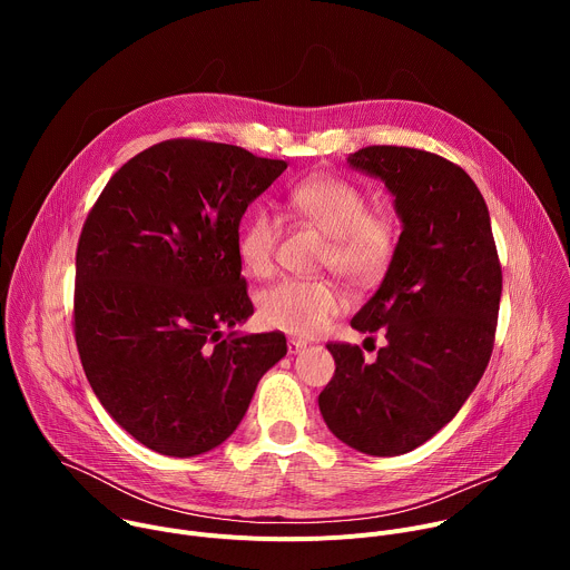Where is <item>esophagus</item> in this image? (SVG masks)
I'll list each match as a JSON object with an SVG mask.
<instances>
[{
	"instance_id": "1",
	"label": "esophagus",
	"mask_w": 570,
	"mask_h": 570,
	"mask_svg": "<svg viewBox=\"0 0 570 570\" xmlns=\"http://www.w3.org/2000/svg\"><path fill=\"white\" fill-rule=\"evenodd\" d=\"M304 347H306V343H304V341H297V338H288V354H291V356L299 354Z\"/></svg>"
}]
</instances>
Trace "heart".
<instances>
[{"instance_id": "heart-1", "label": "heart", "mask_w": 570, "mask_h": 570, "mask_svg": "<svg viewBox=\"0 0 570 570\" xmlns=\"http://www.w3.org/2000/svg\"><path fill=\"white\" fill-rule=\"evenodd\" d=\"M286 207L332 238L324 264L358 286L379 282L394 257V232L387 218L370 214L367 194L338 176H308L286 191ZM279 227L257 207L238 229V257L248 273L273 271ZM259 320L271 330L315 336L343 308V293L330 282L286 277L262 291Z\"/></svg>"}]
</instances>
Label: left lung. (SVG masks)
I'll return each instance as SVG.
<instances>
[{"label":"left lung","mask_w":570,"mask_h":570,"mask_svg":"<svg viewBox=\"0 0 570 570\" xmlns=\"http://www.w3.org/2000/svg\"><path fill=\"white\" fill-rule=\"evenodd\" d=\"M347 165L394 198L401 234L379 291L352 317L383 332L372 363L330 343L336 374L317 396L330 431L367 455H401L444 429L490 363L503 291L490 212L453 161L405 146H367Z\"/></svg>","instance_id":"obj_1"}]
</instances>
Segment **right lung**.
Returning <instances> with one entry per match:
<instances>
[{
    "label": "right lung",
    "mask_w": 570,
    "mask_h": 570,
    "mask_svg": "<svg viewBox=\"0 0 570 570\" xmlns=\"http://www.w3.org/2000/svg\"><path fill=\"white\" fill-rule=\"evenodd\" d=\"M284 169L232 144L161 141L110 178L80 232V363L110 417L161 455L223 444L286 356L284 334H223L255 313L240 218Z\"/></svg>",
    "instance_id": "obj_1"
}]
</instances>
